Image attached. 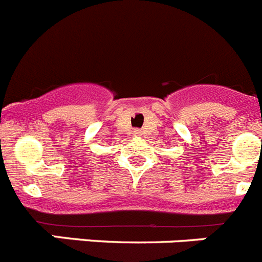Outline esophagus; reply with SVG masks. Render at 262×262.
Masks as SVG:
<instances>
[{"label":"esophagus","instance_id":"1","mask_svg":"<svg viewBox=\"0 0 262 262\" xmlns=\"http://www.w3.org/2000/svg\"><path fill=\"white\" fill-rule=\"evenodd\" d=\"M140 134H142V131H139V129H135V131H134V135L135 136H139Z\"/></svg>","mask_w":262,"mask_h":262}]
</instances>
